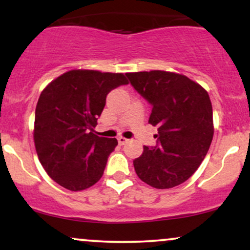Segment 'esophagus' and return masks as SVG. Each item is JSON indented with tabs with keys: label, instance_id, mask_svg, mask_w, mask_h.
<instances>
[{
	"label": "esophagus",
	"instance_id": "1",
	"mask_svg": "<svg viewBox=\"0 0 250 250\" xmlns=\"http://www.w3.org/2000/svg\"><path fill=\"white\" fill-rule=\"evenodd\" d=\"M117 141H119V143L120 145H125V143L128 142V140L125 139V137H123V136H120V137H117Z\"/></svg>",
	"mask_w": 250,
	"mask_h": 250
}]
</instances>
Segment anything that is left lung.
I'll return each mask as SVG.
<instances>
[{
	"label": "left lung",
	"mask_w": 250,
	"mask_h": 250,
	"mask_svg": "<svg viewBox=\"0 0 250 250\" xmlns=\"http://www.w3.org/2000/svg\"><path fill=\"white\" fill-rule=\"evenodd\" d=\"M151 105L149 123L156 145L134 160L137 176L157 189L176 187L193 175L207 155L214 135L207 91L187 76L162 70L125 74Z\"/></svg>",
	"instance_id": "8db88e82"
}]
</instances>
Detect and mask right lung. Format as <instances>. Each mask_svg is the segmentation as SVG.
Returning a JSON list of instances; mask_svg holds the SVG:
<instances>
[{
  "mask_svg": "<svg viewBox=\"0 0 250 250\" xmlns=\"http://www.w3.org/2000/svg\"><path fill=\"white\" fill-rule=\"evenodd\" d=\"M125 84L123 74L70 70L41 93L34 141L42 167L60 186L83 190L102 177L117 140L97 136L94 128L105 97Z\"/></svg>",
  "mask_w": 250,
  "mask_h": 250,
  "instance_id": "right-lung-1",
  "label": "right lung"
}]
</instances>
